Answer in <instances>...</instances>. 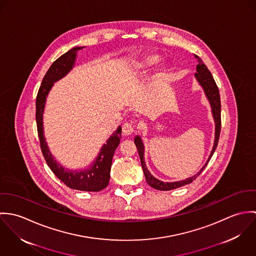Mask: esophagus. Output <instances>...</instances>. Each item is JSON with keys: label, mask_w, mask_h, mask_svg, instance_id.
I'll list each match as a JSON object with an SVG mask.
<instances>
[{"label": "esophagus", "mask_w": 256, "mask_h": 256, "mask_svg": "<svg viewBox=\"0 0 256 256\" xmlns=\"http://www.w3.org/2000/svg\"><path fill=\"white\" fill-rule=\"evenodd\" d=\"M134 132V125L132 123H125L122 126V133L125 136H129Z\"/></svg>", "instance_id": "obj_1"}]
</instances>
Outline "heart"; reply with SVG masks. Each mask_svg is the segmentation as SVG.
Instances as JSON below:
<instances>
[{
    "mask_svg": "<svg viewBox=\"0 0 256 256\" xmlns=\"http://www.w3.org/2000/svg\"><path fill=\"white\" fill-rule=\"evenodd\" d=\"M158 60V55L150 54V55L145 56V57L141 60V62H140L138 65H139V67H141V68H145V67H148V66L154 65Z\"/></svg>",
    "mask_w": 256,
    "mask_h": 256,
    "instance_id": "obj_1",
    "label": "heart"
}]
</instances>
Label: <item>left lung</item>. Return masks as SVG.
I'll return each instance as SVG.
<instances>
[{
  "label": "left lung",
  "mask_w": 256,
  "mask_h": 256,
  "mask_svg": "<svg viewBox=\"0 0 256 256\" xmlns=\"http://www.w3.org/2000/svg\"><path fill=\"white\" fill-rule=\"evenodd\" d=\"M196 59L198 60V65L196 66V71L197 73H195V78L198 80V82L200 84V86L203 88L204 92L210 102L211 108H212V114L215 120V141H214V146L212 148V152L206 162V164L203 166V168L197 172V174L188 178L186 180H180V182H164L162 180H156V178H154L150 172L146 168V162H145V158H144V154H145V148H144V144L142 142V139L140 136H136L134 139L135 145L137 146L139 156H140V160H141V164H142V168L146 178V182L150 186H152V188L156 189V190H162V191H168V190H172L176 188H178L183 185L189 184L192 182L193 180H196V178L203 172V170L206 168V166L208 164V162H210L216 148L218 146V142H219L220 132V100L219 88L216 84V82L212 76L211 72L208 70V68L206 67V65L204 64V62L202 61V59H200L198 56H196Z\"/></svg>",
  "instance_id": "1"
}]
</instances>
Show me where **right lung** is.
<instances>
[{
	"label": "right lung",
	"instance_id": "obj_1",
	"mask_svg": "<svg viewBox=\"0 0 256 256\" xmlns=\"http://www.w3.org/2000/svg\"><path fill=\"white\" fill-rule=\"evenodd\" d=\"M82 48L84 47H74L67 53L63 54L51 65L44 76L36 96L37 132L43 156L50 170L62 182L76 190L98 192L106 188L110 182L112 158L116 148L120 143L121 127L119 126L110 136L106 144L100 148V152L92 164L88 168L82 170H67L54 158L48 148L43 131V112L46 98L54 82L64 78L73 69L76 52Z\"/></svg>",
	"mask_w": 256,
	"mask_h": 256
}]
</instances>
